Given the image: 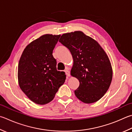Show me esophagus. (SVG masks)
<instances>
[{"label": "esophagus", "mask_w": 132, "mask_h": 132, "mask_svg": "<svg viewBox=\"0 0 132 132\" xmlns=\"http://www.w3.org/2000/svg\"><path fill=\"white\" fill-rule=\"evenodd\" d=\"M64 72H65V73H66V76H67L69 77V76H70V71H69V69H68V68H66L65 69V70H64Z\"/></svg>", "instance_id": "1"}]
</instances>
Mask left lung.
Listing matches in <instances>:
<instances>
[{"label": "left lung", "instance_id": "1", "mask_svg": "<svg viewBox=\"0 0 132 132\" xmlns=\"http://www.w3.org/2000/svg\"><path fill=\"white\" fill-rule=\"evenodd\" d=\"M59 42L73 56L71 74L80 82L74 90L76 97L85 103L97 102L109 89L112 78L111 63L106 52L97 42L81 31L64 33Z\"/></svg>", "mask_w": 132, "mask_h": 132}]
</instances>
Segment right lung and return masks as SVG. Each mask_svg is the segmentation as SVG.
<instances>
[{"label":"right lung","mask_w":132,"mask_h":132,"mask_svg":"<svg viewBox=\"0 0 132 132\" xmlns=\"http://www.w3.org/2000/svg\"><path fill=\"white\" fill-rule=\"evenodd\" d=\"M61 35H45L28 45L19 61V85L29 99L45 104L54 99L66 80L64 71L56 69L52 52Z\"/></svg>","instance_id":"right-lung-1"}]
</instances>
